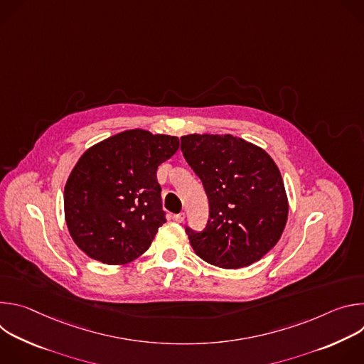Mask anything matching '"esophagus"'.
Returning <instances> with one entry per match:
<instances>
[{
	"mask_svg": "<svg viewBox=\"0 0 364 364\" xmlns=\"http://www.w3.org/2000/svg\"><path fill=\"white\" fill-rule=\"evenodd\" d=\"M184 219H186V215H184V213L174 215V220H176L177 223H183V222H184Z\"/></svg>",
	"mask_w": 364,
	"mask_h": 364,
	"instance_id": "34e87169",
	"label": "esophagus"
}]
</instances>
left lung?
Masks as SVG:
<instances>
[{"label":"left lung","instance_id":"8db88e82","mask_svg":"<svg viewBox=\"0 0 364 364\" xmlns=\"http://www.w3.org/2000/svg\"><path fill=\"white\" fill-rule=\"evenodd\" d=\"M181 151L210 207L203 232L186 228L194 252L223 269L259 261L277 245L288 219L285 186L271 155L229 134L184 135Z\"/></svg>","mask_w":364,"mask_h":364}]
</instances>
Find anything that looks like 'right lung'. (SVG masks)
Returning <instances> with one entry per match:
<instances>
[{"mask_svg": "<svg viewBox=\"0 0 364 364\" xmlns=\"http://www.w3.org/2000/svg\"><path fill=\"white\" fill-rule=\"evenodd\" d=\"M177 136L129 129L83 152L65 186V219L75 243L107 265L141 256L166 223L157 168Z\"/></svg>", "mask_w": 364, "mask_h": 364, "instance_id": "obj_1", "label": "right lung"}]
</instances>
